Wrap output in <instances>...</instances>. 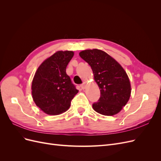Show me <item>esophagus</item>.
Wrapping results in <instances>:
<instances>
[{
  "label": "esophagus",
  "mask_w": 161,
  "mask_h": 161,
  "mask_svg": "<svg viewBox=\"0 0 161 161\" xmlns=\"http://www.w3.org/2000/svg\"><path fill=\"white\" fill-rule=\"evenodd\" d=\"M80 87H81L82 89H85V87H86V83H85V82H83V83L81 84L80 85Z\"/></svg>",
  "instance_id": "obj_1"
}]
</instances>
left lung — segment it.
<instances>
[{
    "mask_svg": "<svg viewBox=\"0 0 161 161\" xmlns=\"http://www.w3.org/2000/svg\"><path fill=\"white\" fill-rule=\"evenodd\" d=\"M79 55L91 66L101 92L100 98L92 104V108L104 115L119 113L128 103L131 94L130 82L124 69L113 58L100 50H83Z\"/></svg>",
    "mask_w": 161,
    "mask_h": 161,
    "instance_id": "8db88e82",
    "label": "left lung"
}]
</instances>
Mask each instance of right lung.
I'll list each match as a JSON object with an SVG mask.
<instances>
[{"label": "right lung", "instance_id": "1", "mask_svg": "<svg viewBox=\"0 0 161 161\" xmlns=\"http://www.w3.org/2000/svg\"><path fill=\"white\" fill-rule=\"evenodd\" d=\"M74 56L72 51H58L39 66L31 85L33 99L48 115H59L69 109L79 92L66 72Z\"/></svg>", "mask_w": 161, "mask_h": 161}]
</instances>
